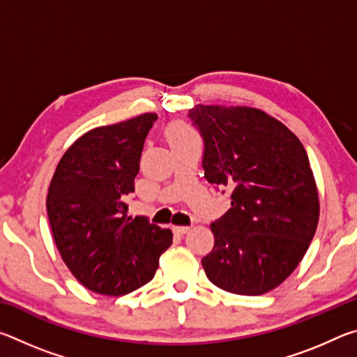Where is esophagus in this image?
I'll list each match as a JSON object with an SVG mask.
<instances>
[{
    "label": "esophagus",
    "mask_w": 357,
    "mask_h": 357,
    "mask_svg": "<svg viewBox=\"0 0 357 357\" xmlns=\"http://www.w3.org/2000/svg\"><path fill=\"white\" fill-rule=\"evenodd\" d=\"M187 231H189V227H173V233L178 236H183Z\"/></svg>",
    "instance_id": "1"
}]
</instances>
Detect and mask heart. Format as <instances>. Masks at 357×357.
I'll return each instance as SVG.
<instances>
[{"mask_svg": "<svg viewBox=\"0 0 357 357\" xmlns=\"http://www.w3.org/2000/svg\"><path fill=\"white\" fill-rule=\"evenodd\" d=\"M168 140H170L172 146L173 144H179V143H185V142H192L197 140L195 132H193L189 126H185L183 123H174L167 130Z\"/></svg>", "mask_w": 357, "mask_h": 357, "instance_id": "heart-1", "label": "heart"}]
</instances>
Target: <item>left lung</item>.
Wrapping results in <instances>:
<instances>
[{
  "label": "left lung",
  "mask_w": 357,
  "mask_h": 357,
  "mask_svg": "<svg viewBox=\"0 0 357 357\" xmlns=\"http://www.w3.org/2000/svg\"><path fill=\"white\" fill-rule=\"evenodd\" d=\"M189 118L204 143V178L227 187L231 200L211 223L204 273L228 293H268L298 268L315 236L319 202L309 157L287 126L258 108L195 105Z\"/></svg>",
  "instance_id": "1"
}]
</instances>
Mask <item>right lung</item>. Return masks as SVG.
<instances>
[{
  "label": "right lung",
  "mask_w": 357,
  "mask_h": 357,
  "mask_svg": "<svg viewBox=\"0 0 357 357\" xmlns=\"http://www.w3.org/2000/svg\"><path fill=\"white\" fill-rule=\"evenodd\" d=\"M144 113L86 132L66 151L47 195V214L63 261L94 293L123 296L155 274L173 243L170 229L128 215L144 140L155 123Z\"/></svg>",
  "instance_id": "right-lung-1"
}]
</instances>
